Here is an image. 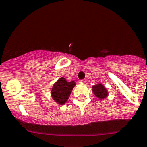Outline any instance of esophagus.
Returning <instances> with one entry per match:
<instances>
[{
    "instance_id": "1",
    "label": "esophagus",
    "mask_w": 147,
    "mask_h": 147,
    "mask_svg": "<svg viewBox=\"0 0 147 147\" xmlns=\"http://www.w3.org/2000/svg\"><path fill=\"white\" fill-rule=\"evenodd\" d=\"M86 80H79V83H86Z\"/></svg>"
}]
</instances>
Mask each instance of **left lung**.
<instances>
[{
  "instance_id": "left-lung-1",
  "label": "left lung",
  "mask_w": 147,
  "mask_h": 147,
  "mask_svg": "<svg viewBox=\"0 0 147 147\" xmlns=\"http://www.w3.org/2000/svg\"><path fill=\"white\" fill-rule=\"evenodd\" d=\"M92 90L94 95L99 99H104L108 96L107 90L101 83H98L93 86Z\"/></svg>"
}]
</instances>
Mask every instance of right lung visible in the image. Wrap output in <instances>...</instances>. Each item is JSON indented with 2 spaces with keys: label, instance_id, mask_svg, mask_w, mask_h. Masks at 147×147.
<instances>
[{
  "label": "right lung",
  "instance_id": "add662e5",
  "mask_svg": "<svg viewBox=\"0 0 147 147\" xmlns=\"http://www.w3.org/2000/svg\"><path fill=\"white\" fill-rule=\"evenodd\" d=\"M75 86V81L67 82L63 77L59 78L53 84L51 89V94L52 98L59 105H64L69 98Z\"/></svg>",
  "mask_w": 147,
  "mask_h": 147
}]
</instances>
